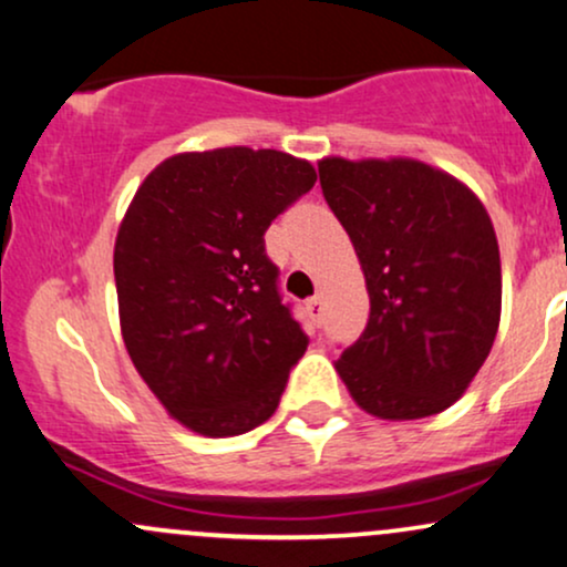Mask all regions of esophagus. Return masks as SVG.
Segmentation results:
<instances>
[{"mask_svg":"<svg viewBox=\"0 0 567 567\" xmlns=\"http://www.w3.org/2000/svg\"><path fill=\"white\" fill-rule=\"evenodd\" d=\"M306 311H309V317L315 320L317 324L322 322V311H324V298L322 292H317V296H311L309 301H306Z\"/></svg>","mask_w":567,"mask_h":567,"instance_id":"esophagus-1","label":"esophagus"}]
</instances>
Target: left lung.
I'll return each mask as SVG.
<instances>
[{"label":"left lung","mask_w":567,"mask_h":567,"mask_svg":"<svg viewBox=\"0 0 567 567\" xmlns=\"http://www.w3.org/2000/svg\"><path fill=\"white\" fill-rule=\"evenodd\" d=\"M324 202L347 229L370 296L362 336L336 370L389 421L442 413L491 354L501 258L483 202L415 159L320 162Z\"/></svg>","instance_id":"obj_1"}]
</instances>
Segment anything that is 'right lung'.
<instances>
[{
	"label": "right lung",
	"mask_w": 567,
	"mask_h": 567,
	"mask_svg": "<svg viewBox=\"0 0 567 567\" xmlns=\"http://www.w3.org/2000/svg\"><path fill=\"white\" fill-rule=\"evenodd\" d=\"M315 181L309 162L234 146L175 154L130 202L114 245L122 338L194 432L231 437L269 421L309 347L264 234Z\"/></svg>",
	"instance_id": "right-lung-1"
}]
</instances>
